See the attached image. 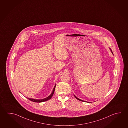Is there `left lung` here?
Returning a JSON list of instances; mask_svg holds the SVG:
<instances>
[{
	"mask_svg": "<svg viewBox=\"0 0 128 128\" xmlns=\"http://www.w3.org/2000/svg\"><path fill=\"white\" fill-rule=\"evenodd\" d=\"M110 49V50L111 51H112V53L113 54V52H112V50H111V49ZM74 96L75 98H76L77 99H78V100H80V101H81V102H86V101H84V100H81V99H79V98H77V97H76L75 96Z\"/></svg>",
	"mask_w": 128,
	"mask_h": 128,
	"instance_id": "1",
	"label": "left lung"
}]
</instances>
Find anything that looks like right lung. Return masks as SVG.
<instances>
[{"mask_svg":"<svg viewBox=\"0 0 128 128\" xmlns=\"http://www.w3.org/2000/svg\"><path fill=\"white\" fill-rule=\"evenodd\" d=\"M56 85L54 86V88L53 90L52 91V93H51V94L50 95L48 96L47 98H44V99H40V100H37V99H32V98H28V99L29 100H30L31 101H32V102H46V100H50V99H51V98L52 97V96L53 95L54 93V90H55V88H56Z\"/></svg>","mask_w":128,"mask_h":128,"instance_id":"obj_1","label":"right lung"}]
</instances>
